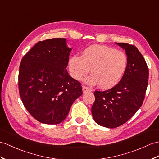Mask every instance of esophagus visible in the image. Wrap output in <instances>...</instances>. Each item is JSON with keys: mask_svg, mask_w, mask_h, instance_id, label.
Listing matches in <instances>:
<instances>
[{"mask_svg": "<svg viewBox=\"0 0 159 159\" xmlns=\"http://www.w3.org/2000/svg\"><path fill=\"white\" fill-rule=\"evenodd\" d=\"M82 90H83V92L84 93H86V92H90L92 90L90 88H88V86H82Z\"/></svg>", "mask_w": 159, "mask_h": 159, "instance_id": "1", "label": "esophagus"}]
</instances>
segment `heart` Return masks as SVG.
<instances>
[{
  "instance_id": "heart-1",
  "label": "heart",
  "mask_w": 159,
  "mask_h": 159,
  "mask_svg": "<svg viewBox=\"0 0 159 159\" xmlns=\"http://www.w3.org/2000/svg\"><path fill=\"white\" fill-rule=\"evenodd\" d=\"M127 63L125 54L107 46L92 45L85 49L81 57L73 56L69 61L71 76L79 80L90 69L92 75L86 82L90 84L99 83L103 88L115 86L124 74Z\"/></svg>"
}]
</instances>
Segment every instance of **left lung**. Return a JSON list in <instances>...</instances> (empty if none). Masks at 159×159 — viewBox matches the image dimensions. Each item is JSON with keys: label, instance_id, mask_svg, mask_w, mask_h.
<instances>
[{"label": "left lung", "instance_id": "left-lung-1", "mask_svg": "<svg viewBox=\"0 0 159 159\" xmlns=\"http://www.w3.org/2000/svg\"><path fill=\"white\" fill-rule=\"evenodd\" d=\"M125 50L127 63L120 82L105 91L95 90L92 114L97 124L115 128L124 124L140 109L148 83L146 62L133 44L116 43Z\"/></svg>", "mask_w": 159, "mask_h": 159}]
</instances>
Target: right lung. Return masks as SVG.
<instances>
[{
	"label": "right lung",
	"mask_w": 159,
	"mask_h": 159,
	"mask_svg": "<svg viewBox=\"0 0 159 159\" xmlns=\"http://www.w3.org/2000/svg\"><path fill=\"white\" fill-rule=\"evenodd\" d=\"M65 38L38 42L22 58L18 87L30 114L45 124L65 119L72 104L82 94V84L65 69L71 49Z\"/></svg>",
	"instance_id": "1"
}]
</instances>
